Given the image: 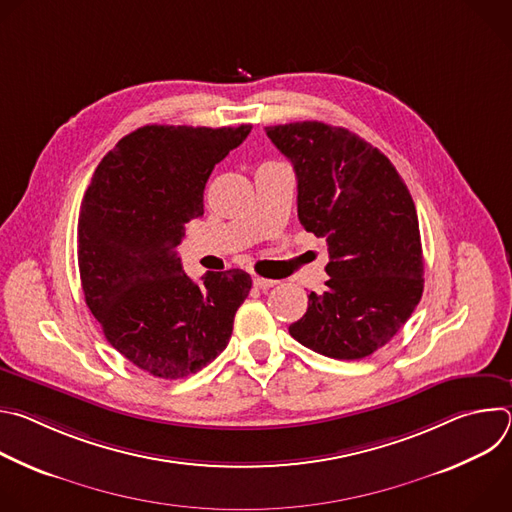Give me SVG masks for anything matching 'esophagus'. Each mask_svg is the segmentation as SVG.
I'll return each instance as SVG.
<instances>
[{
    "label": "esophagus",
    "mask_w": 512,
    "mask_h": 512,
    "mask_svg": "<svg viewBox=\"0 0 512 512\" xmlns=\"http://www.w3.org/2000/svg\"><path fill=\"white\" fill-rule=\"evenodd\" d=\"M277 281H273V279H265V277H259V275H255L253 277V285L255 287H259V289H269V287H273Z\"/></svg>",
    "instance_id": "1"
}]
</instances>
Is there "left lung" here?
Returning <instances> with one entry per match:
<instances>
[{
    "label": "left lung",
    "instance_id": "1",
    "mask_svg": "<svg viewBox=\"0 0 512 512\" xmlns=\"http://www.w3.org/2000/svg\"><path fill=\"white\" fill-rule=\"evenodd\" d=\"M298 178V216L328 243L324 294L289 326L300 344L358 360L385 346L423 294L413 198L385 154L344 127L298 121L265 127Z\"/></svg>",
    "mask_w": 512,
    "mask_h": 512
}]
</instances>
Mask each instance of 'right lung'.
<instances>
[{"label":"right lung","instance_id":"1","mask_svg":"<svg viewBox=\"0 0 512 512\" xmlns=\"http://www.w3.org/2000/svg\"><path fill=\"white\" fill-rule=\"evenodd\" d=\"M251 125H145L97 166L79 216L85 302L109 344L160 379L188 377L221 354L251 291L243 269L192 281L176 253L184 225L204 214L214 166Z\"/></svg>","mask_w":512,"mask_h":512}]
</instances>
